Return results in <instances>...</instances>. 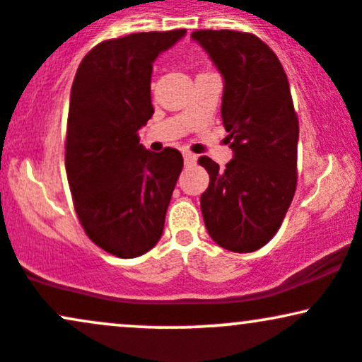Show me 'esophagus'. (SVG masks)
I'll return each mask as SVG.
<instances>
[{
  "mask_svg": "<svg viewBox=\"0 0 362 362\" xmlns=\"http://www.w3.org/2000/svg\"><path fill=\"white\" fill-rule=\"evenodd\" d=\"M195 160H197V156H195L194 153L184 151V161H185V165H194Z\"/></svg>",
  "mask_w": 362,
  "mask_h": 362,
  "instance_id": "1",
  "label": "esophagus"
}]
</instances>
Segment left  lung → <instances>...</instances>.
Instances as JSON below:
<instances>
[{
  "label": "left lung",
  "instance_id": "8db88e82",
  "mask_svg": "<svg viewBox=\"0 0 362 362\" xmlns=\"http://www.w3.org/2000/svg\"><path fill=\"white\" fill-rule=\"evenodd\" d=\"M190 37L223 76L221 117L233 149L226 170L199 158L209 173L202 218L219 247L255 252L277 233L296 190L300 126L288 76L272 49L253 34L197 30Z\"/></svg>",
  "mask_w": 362,
  "mask_h": 362
}]
</instances>
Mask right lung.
<instances>
[{
    "mask_svg": "<svg viewBox=\"0 0 362 362\" xmlns=\"http://www.w3.org/2000/svg\"><path fill=\"white\" fill-rule=\"evenodd\" d=\"M185 28L103 40L83 57L71 86L66 173L93 243L134 259L158 243L184 167L175 148L153 153L138 131L151 119L153 62Z\"/></svg>",
    "mask_w": 362,
    "mask_h": 362,
    "instance_id": "obj_1",
    "label": "right lung"
}]
</instances>
